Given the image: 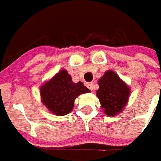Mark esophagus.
Wrapping results in <instances>:
<instances>
[{"label": "esophagus", "instance_id": "obj_1", "mask_svg": "<svg viewBox=\"0 0 161 161\" xmlns=\"http://www.w3.org/2000/svg\"><path fill=\"white\" fill-rule=\"evenodd\" d=\"M86 87L90 90H93V88H94V83L93 82H88L86 83Z\"/></svg>", "mask_w": 161, "mask_h": 161}]
</instances>
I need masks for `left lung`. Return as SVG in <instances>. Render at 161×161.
<instances>
[{"mask_svg": "<svg viewBox=\"0 0 161 161\" xmlns=\"http://www.w3.org/2000/svg\"><path fill=\"white\" fill-rule=\"evenodd\" d=\"M97 97L99 99L104 113L108 116H115L126 106L131 93L130 88L113 71L105 72L98 81Z\"/></svg>", "mask_w": 161, "mask_h": 161, "instance_id": "1", "label": "left lung"}]
</instances>
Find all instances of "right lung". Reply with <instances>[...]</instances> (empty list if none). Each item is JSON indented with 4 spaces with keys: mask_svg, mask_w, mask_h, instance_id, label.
<instances>
[{
    "mask_svg": "<svg viewBox=\"0 0 161 161\" xmlns=\"http://www.w3.org/2000/svg\"><path fill=\"white\" fill-rule=\"evenodd\" d=\"M90 91L81 81L74 83L68 71L62 70L41 86V101L53 114L65 115L73 109L78 96Z\"/></svg>",
    "mask_w": 161,
    "mask_h": 161,
    "instance_id": "add662e5",
    "label": "right lung"
}]
</instances>
